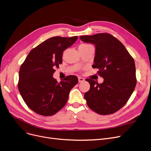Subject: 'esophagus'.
<instances>
[{"instance_id": "esophagus-1", "label": "esophagus", "mask_w": 151, "mask_h": 151, "mask_svg": "<svg viewBox=\"0 0 151 151\" xmlns=\"http://www.w3.org/2000/svg\"><path fill=\"white\" fill-rule=\"evenodd\" d=\"M84 81V79L83 78H82V77H81V76H79L78 77V81H79L80 83H81V82H83Z\"/></svg>"}]
</instances>
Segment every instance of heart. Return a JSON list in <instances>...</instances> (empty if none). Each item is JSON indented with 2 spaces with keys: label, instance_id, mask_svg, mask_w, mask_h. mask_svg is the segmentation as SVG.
Listing matches in <instances>:
<instances>
[{
  "label": "heart",
  "instance_id": "obj_1",
  "mask_svg": "<svg viewBox=\"0 0 151 151\" xmlns=\"http://www.w3.org/2000/svg\"><path fill=\"white\" fill-rule=\"evenodd\" d=\"M82 45H86V44H82Z\"/></svg>",
  "mask_w": 151,
  "mask_h": 151
}]
</instances>
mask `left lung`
Listing matches in <instances>:
<instances>
[{"label":"left lung","mask_w":151,"mask_h":151,"mask_svg":"<svg viewBox=\"0 0 151 151\" xmlns=\"http://www.w3.org/2000/svg\"><path fill=\"white\" fill-rule=\"evenodd\" d=\"M84 42L95 45L93 68L104 78L101 84L86 79L90 89L84 97L88 107L101 115L112 114L124 106L136 84V68L133 57L124 45L108 33L81 36Z\"/></svg>","instance_id":"left-lung-1"}]
</instances>
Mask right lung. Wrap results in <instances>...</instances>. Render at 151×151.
<instances>
[{"label": "right lung", "instance_id": "right-lung-1", "mask_svg": "<svg viewBox=\"0 0 151 151\" xmlns=\"http://www.w3.org/2000/svg\"><path fill=\"white\" fill-rule=\"evenodd\" d=\"M77 39V36L50 37L32 49L22 65L18 90L26 104L35 112L53 115L66 104L78 78L69 75L58 83L53 74L55 68L62 63L63 51Z\"/></svg>", "mask_w": 151, "mask_h": 151}]
</instances>
